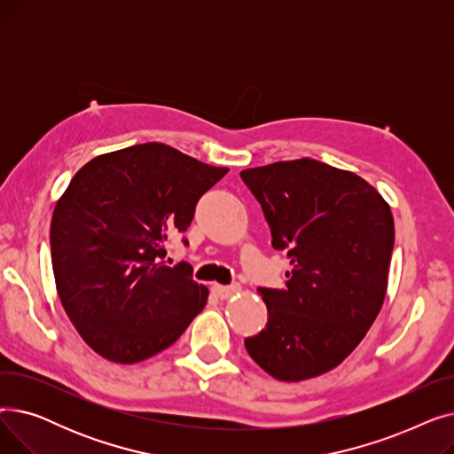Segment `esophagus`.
<instances>
[{
	"instance_id": "1",
	"label": "esophagus",
	"mask_w": 454,
	"mask_h": 454,
	"mask_svg": "<svg viewBox=\"0 0 454 454\" xmlns=\"http://www.w3.org/2000/svg\"><path fill=\"white\" fill-rule=\"evenodd\" d=\"M213 293H215V296L221 298V300H228L233 294L241 293V287H239V285H219L217 283V285H213Z\"/></svg>"
}]
</instances>
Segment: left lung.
Here are the masks:
<instances>
[{"label": "left lung", "mask_w": 454, "mask_h": 454, "mask_svg": "<svg viewBox=\"0 0 454 454\" xmlns=\"http://www.w3.org/2000/svg\"><path fill=\"white\" fill-rule=\"evenodd\" d=\"M241 178L293 267L283 289H257L269 322L245 339L247 351L274 379L318 377L361 344L383 307L390 206L359 175L311 158L254 167Z\"/></svg>", "instance_id": "1"}]
</instances>
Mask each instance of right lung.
Masks as SVG:
<instances>
[{
    "instance_id": "right-lung-1",
    "label": "right lung",
    "mask_w": 454,
    "mask_h": 454,
    "mask_svg": "<svg viewBox=\"0 0 454 454\" xmlns=\"http://www.w3.org/2000/svg\"><path fill=\"white\" fill-rule=\"evenodd\" d=\"M228 173L163 143L95 156L71 178L51 219L57 293L103 359L136 364L175 344L209 291L191 267L165 265L206 191Z\"/></svg>"
}]
</instances>
